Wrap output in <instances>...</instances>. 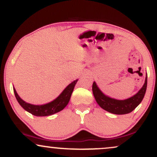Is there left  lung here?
<instances>
[{"label":"left lung","instance_id":"1","mask_svg":"<svg viewBox=\"0 0 157 157\" xmlns=\"http://www.w3.org/2000/svg\"><path fill=\"white\" fill-rule=\"evenodd\" d=\"M147 77H145V83L142 89L134 96L126 100H119L106 96L97 87L95 82L92 85L93 94L97 104L102 109L114 114H126L134 111L143 100L147 89Z\"/></svg>","mask_w":157,"mask_h":157}]
</instances>
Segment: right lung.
<instances>
[{
    "instance_id": "add662e5",
    "label": "right lung",
    "mask_w": 157,
    "mask_h": 157,
    "mask_svg": "<svg viewBox=\"0 0 157 157\" xmlns=\"http://www.w3.org/2000/svg\"><path fill=\"white\" fill-rule=\"evenodd\" d=\"M77 81L78 80L73 81L71 83L68 85L55 100L48 102V103L44 104V105H32V104L26 102L18 96L15 88H13V90L17 102L28 112L37 117L50 116V115L62 111L68 105L70 98H71V94L73 92V90L75 89V86Z\"/></svg>"
}]
</instances>
